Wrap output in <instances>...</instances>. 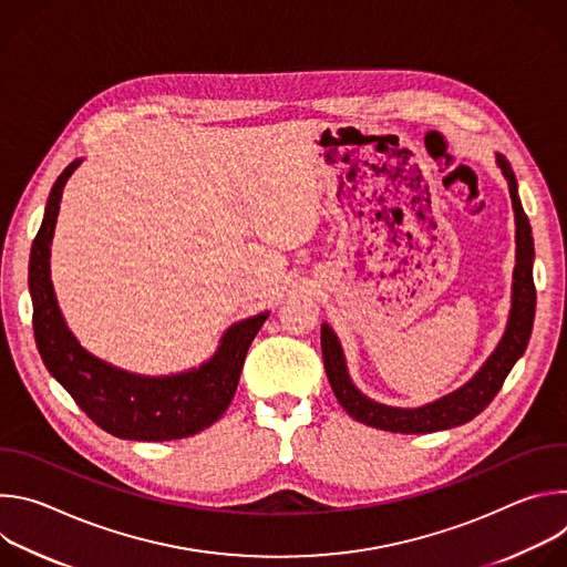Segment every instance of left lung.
I'll return each instance as SVG.
<instances>
[{
	"instance_id": "8db88e82",
	"label": "left lung",
	"mask_w": 567,
	"mask_h": 567,
	"mask_svg": "<svg viewBox=\"0 0 567 567\" xmlns=\"http://www.w3.org/2000/svg\"><path fill=\"white\" fill-rule=\"evenodd\" d=\"M496 161L509 184V195H512V206L516 217V267H514V282H512V309H509V320L498 348L462 388L453 390L451 394L435 399L420 409H394L365 396L352 383L339 337L334 334V330L328 326V322H322L320 328L322 363H326V372L339 403L357 422L368 424L372 429L390 431V433H435V431L462 426L489 406L492 399L503 388L507 374L512 372L514 363L523 357L529 343V334L534 326V309H536V287L532 276L534 239H532L529 219L518 197V184L509 161L503 154H496Z\"/></svg>"
}]
</instances>
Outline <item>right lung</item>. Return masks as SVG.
<instances>
[{"instance_id":"right-lung-1","label":"right lung","mask_w":567,"mask_h":567,"mask_svg":"<svg viewBox=\"0 0 567 567\" xmlns=\"http://www.w3.org/2000/svg\"><path fill=\"white\" fill-rule=\"evenodd\" d=\"M80 161L83 158H75L55 179L31 247L29 291L40 357L51 377L73 396L85 415L110 435L136 442L190 437L226 413L249 346L269 311L235 322L224 332L217 352L206 363L171 377L134 374L90 354L66 328L49 271L62 188Z\"/></svg>"}]
</instances>
